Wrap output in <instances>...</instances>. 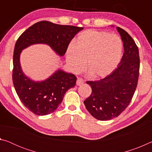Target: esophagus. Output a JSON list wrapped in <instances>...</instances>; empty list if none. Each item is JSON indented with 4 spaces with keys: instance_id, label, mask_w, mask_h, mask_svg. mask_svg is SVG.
<instances>
[{
    "instance_id": "34e87169",
    "label": "esophagus",
    "mask_w": 152,
    "mask_h": 152,
    "mask_svg": "<svg viewBox=\"0 0 152 152\" xmlns=\"http://www.w3.org/2000/svg\"><path fill=\"white\" fill-rule=\"evenodd\" d=\"M84 83V80L83 79H82L81 78H77V80H76V84L78 86H80L81 85V84H82Z\"/></svg>"
}]
</instances>
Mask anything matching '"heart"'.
<instances>
[{
	"instance_id": "1",
	"label": "heart",
	"mask_w": 152,
	"mask_h": 152,
	"mask_svg": "<svg viewBox=\"0 0 152 152\" xmlns=\"http://www.w3.org/2000/svg\"><path fill=\"white\" fill-rule=\"evenodd\" d=\"M121 39L115 34L96 30L80 33L69 45L66 61L74 72H80L85 66L92 78H102L116 68L121 58Z\"/></svg>"
}]
</instances>
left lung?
<instances>
[{
	"label": "left lung",
	"instance_id": "8db88e82",
	"mask_svg": "<svg viewBox=\"0 0 152 152\" xmlns=\"http://www.w3.org/2000/svg\"><path fill=\"white\" fill-rule=\"evenodd\" d=\"M123 42L124 53L117 68L109 76L96 81H87L92 93L84 101L95 119L107 121L117 117L129 104L137 88L140 56L137 45L124 29L117 27Z\"/></svg>",
	"mask_w": 152,
	"mask_h": 152
}]
</instances>
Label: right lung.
<instances>
[{
  "label": "right lung",
  "instance_id": "1",
  "mask_svg": "<svg viewBox=\"0 0 152 152\" xmlns=\"http://www.w3.org/2000/svg\"><path fill=\"white\" fill-rule=\"evenodd\" d=\"M83 29L43 20L28 28L18 38L14 49L12 82L20 101L34 114L43 116L55 111L67 91L75 86L77 78L72 74L58 70L45 80L33 81L22 71L21 51L31 45L43 43L50 45L59 56H63L71 40Z\"/></svg>",
  "mask_w": 152,
  "mask_h": 152
}]
</instances>
